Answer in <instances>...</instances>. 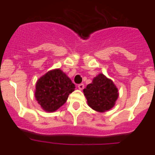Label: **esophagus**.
<instances>
[{
    "instance_id": "34e87169",
    "label": "esophagus",
    "mask_w": 155,
    "mask_h": 155,
    "mask_svg": "<svg viewBox=\"0 0 155 155\" xmlns=\"http://www.w3.org/2000/svg\"><path fill=\"white\" fill-rule=\"evenodd\" d=\"M78 87H79V89H80V90H82V89L84 88V84H79V85H78Z\"/></svg>"
}]
</instances>
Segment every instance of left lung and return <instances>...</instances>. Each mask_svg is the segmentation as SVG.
<instances>
[{
    "instance_id": "1",
    "label": "left lung",
    "mask_w": 155,
    "mask_h": 155,
    "mask_svg": "<svg viewBox=\"0 0 155 155\" xmlns=\"http://www.w3.org/2000/svg\"><path fill=\"white\" fill-rule=\"evenodd\" d=\"M83 92L89 107L101 112L113 107L118 97V88L113 82L102 73L94 78Z\"/></svg>"
}]
</instances>
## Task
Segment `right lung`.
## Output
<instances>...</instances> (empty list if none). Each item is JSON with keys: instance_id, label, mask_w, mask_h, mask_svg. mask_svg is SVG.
I'll return each mask as SVG.
<instances>
[{"instance_id": "obj_1", "label": "right lung", "mask_w": 155, "mask_h": 155, "mask_svg": "<svg viewBox=\"0 0 155 155\" xmlns=\"http://www.w3.org/2000/svg\"><path fill=\"white\" fill-rule=\"evenodd\" d=\"M75 85L60 69L51 70L36 84L35 97L46 112H54L66 103Z\"/></svg>"}]
</instances>
